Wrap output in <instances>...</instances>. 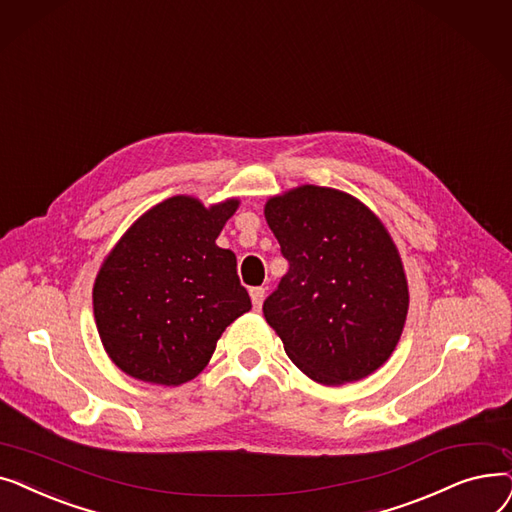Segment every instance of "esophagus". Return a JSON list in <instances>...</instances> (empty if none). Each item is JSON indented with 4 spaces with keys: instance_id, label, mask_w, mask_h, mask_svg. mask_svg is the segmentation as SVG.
I'll use <instances>...</instances> for the list:
<instances>
[{
    "instance_id": "esophagus-1",
    "label": "esophagus",
    "mask_w": 512,
    "mask_h": 512,
    "mask_svg": "<svg viewBox=\"0 0 512 512\" xmlns=\"http://www.w3.org/2000/svg\"><path fill=\"white\" fill-rule=\"evenodd\" d=\"M264 294H266V289H264V287H252V289H250V298H252V304H254V308H256V310L262 306V302H264Z\"/></svg>"
}]
</instances>
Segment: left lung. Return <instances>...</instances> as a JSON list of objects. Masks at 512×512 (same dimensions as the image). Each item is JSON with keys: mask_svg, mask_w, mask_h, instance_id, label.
Segmentation results:
<instances>
[{"mask_svg": "<svg viewBox=\"0 0 512 512\" xmlns=\"http://www.w3.org/2000/svg\"><path fill=\"white\" fill-rule=\"evenodd\" d=\"M264 216L289 262L262 306L285 354L323 385L369 377L396 350L408 312L387 229L350 193L316 185L271 198Z\"/></svg>", "mask_w": 512, "mask_h": 512, "instance_id": "left-lung-1", "label": "left lung"}]
</instances>
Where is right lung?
<instances>
[{
    "instance_id": "1",
    "label": "right lung",
    "mask_w": 512,
    "mask_h": 512,
    "mask_svg": "<svg viewBox=\"0 0 512 512\" xmlns=\"http://www.w3.org/2000/svg\"><path fill=\"white\" fill-rule=\"evenodd\" d=\"M237 206L168 198L112 248L95 277L93 314L120 371L156 385L187 383L204 371L223 331L252 308L235 254L216 246Z\"/></svg>"
}]
</instances>
